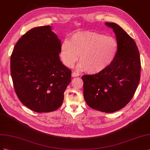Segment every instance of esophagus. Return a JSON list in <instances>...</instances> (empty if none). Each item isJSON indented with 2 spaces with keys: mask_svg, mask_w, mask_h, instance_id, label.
Segmentation results:
<instances>
[{
  "mask_svg": "<svg viewBox=\"0 0 150 150\" xmlns=\"http://www.w3.org/2000/svg\"><path fill=\"white\" fill-rule=\"evenodd\" d=\"M79 75H80L79 73H78L77 71H74L71 74V76H73V77H76V76H79Z\"/></svg>",
  "mask_w": 150,
  "mask_h": 150,
  "instance_id": "1",
  "label": "esophagus"
}]
</instances>
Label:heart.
<instances>
[{"mask_svg":"<svg viewBox=\"0 0 150 150\" xmlns=\"http://www.w3.org/2000/svg\"><path fill=\"white\" fill-rule=\"evenodd\" d=\"M118 48V42L113 37L97 32L80 31L71 35L70 41L62 42L59 54L64 65L68 67L74 66L80 55V69L96 74L112 64Z\"/></svg>","mask_w":150,"mask_h":150,"instance_id":"obj_1","label":"heart"}]
</instances>
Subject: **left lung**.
I'll use <instances>...</instances> for the list:
<instances>
[{
	"mask_svg": "<svg viewBox=\"0 0 150 150\" xmlns=\"http://www.w3.org/2000/svg\"><path fill=\"white\" fill-rule=\"evenodd\" d=\"M112 28L118 42V52L104 71L82 76L83 97L91 108L111 113L121 109L131 100L140 80L141 60L135 41L122 28L105 23Z\"/></svg>",
	"mask_w": 150,
	"mask_h": 150,
	"instance_id": "left-lung-1",
	"label": "left lung"
}]
</instances>
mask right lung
<instances>
[{"label": "right lung", "mask_w": 150, "mask_h": 150, "mask_svg": "<svg viewBox=\"0 0 150 150\" xmlns=\"http://www.w3.org/2000/svg\"><path fill=\"white\" fill-rule=\"evenodd\" d=\"M61 41L50 25L30 29L17 42L11 57L16 93L27 108L50 112L62 104L71 71L59 59Z\"/></svg>", "instance_id": "right-lung-1"}]
</instances>
